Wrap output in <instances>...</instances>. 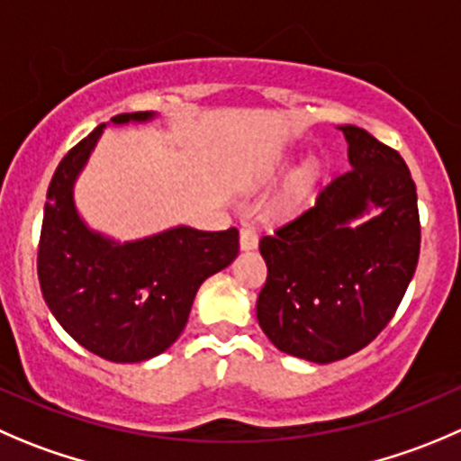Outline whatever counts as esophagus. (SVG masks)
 I'll return each instance as SVG.
<instances>
[{
	"instance_id": "1",
	"label": "esophagus",
	"mask_w": 461,
	"mask_h": 461,
	"mask_svg": "<svg viewBox=\"0 0 461 461\" xmlns=\"http://www.w3.org/2000/svg\"><path fill=\"white\" fill-rule=\"evenodd\" d=\"M258 245V236L254 227H243L240 230V249H254Z\"/></svg>"
}]
</instances>
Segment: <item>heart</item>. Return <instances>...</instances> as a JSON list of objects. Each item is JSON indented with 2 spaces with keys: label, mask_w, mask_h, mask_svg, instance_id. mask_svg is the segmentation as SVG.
Returning a JSON list of instances; mask_svg holds the SVG:
<instances>
[{
  "label": "heart",
  "mask_w": 461,
  "mask_h": 461,
  "mask_svg": "<svg viewBox=\"0 0 461 461\" xmlns=\"http://www.w3.org/2000/svg\"><path fill=\"white\" fill-rule=\"evenodd\" d=\"M317 177H320V164H317V159L308 158L306 162H302L294 168L293 176L284 185V189L279 191V195L267 204V216L275 218V221L294 216L311 198L312 189L317 185Z\"/></svg>",
  "instance_id": "1"
}]
</instances>
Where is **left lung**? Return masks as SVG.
<instances>
[{"instance_id": "1", "label": "left lung", "mask_w": 461, "mask_h": 461, "mask_svg": "<svg viewBox=\"0 0 461 461\" xmlns=\"http://www.w3.org/2000/svg\"><path fill=\"white\" fill-rule=\"evenodd\" d=\"M351 171L258 249L267 279L263 333L294 358L329 365L367 347L394 317L419 261L417 186L403 158L356 126H338Z\"/></svg>"}]
</instances>
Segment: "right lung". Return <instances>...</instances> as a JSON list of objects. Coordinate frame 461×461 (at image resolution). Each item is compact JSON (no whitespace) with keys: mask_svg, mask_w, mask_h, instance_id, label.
Returning a JSON list of instances; mask_svg holds the SVG:
<instances>
[{"mask_svg":"<svg viewBox=\"0 0 461 461\" xmlns=\"http://www.w3.org/2000/svg\"><path fill=\"white\" fill-rule=\"evenodd\" d=\"M155 112L117 114L110 123H146ZM105 123L58 164L47 191L38 249L42 297L58 324L112 363L155 358L180 338L198 288L239 254V230L177 225L137 240H114L80 218L74 186Z\"/></svg>","mask_w":461,"mask_h":461,"instance_id":"1","label":"right lung"}]
</instances>
